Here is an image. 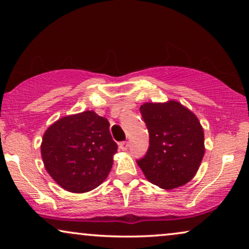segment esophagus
<instances>
[{
    "label": "esophagus",
    "mask_w": 249,
    "mask_h": 249,
    "mask_svg": "<svg viewBox=\"0 0 249 249\" xmlns=\"http://www.w3.org/2000/svg\"><path fill=\"white\" fill-rule=\"evenodd\" d=\"M118 146H120V149L122 150V151H126V150L128 149V142L127 141L120 142V144H118Z\"/></svg>",
    "instance_id": "obj_1"
}]
</instances>
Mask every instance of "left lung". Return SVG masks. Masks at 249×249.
Instances as JSON below:
<instances>
[{"mask_svg": "<svg viewBox=\"0 0 249 249\" xmlns=\"http://www.w3.org/2000/svg\"><path fill=\"white\" fill-rule=\"evenodd\" d=\"M149 131V149L139 167L150 183L163 190L186 184L204 156V133L197 117L176 100L140 107Z\"/></svg>", "mask_w": 249, "mask_h": 249, "instance_id": "8db88e82", "label": "left lung"}]
</instances>
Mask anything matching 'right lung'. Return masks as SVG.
<instances>
[{
    "mask_svg": "<svg viewBox=\"0 0 249 249\" xmlns=\"http://www.w3.org/2000/svg\"><path fill=\"white\" fill-rule=\"evenodd\" d=\"M40 150L47 173L59 186L86 193L107 178L117 144L110 135L109 122L87 110L52 124Z\"/></svg>",
    "mask_w": 249,
    "mask_h": 249,
    "instance_id": "1",
    "label": "right lung"
}]
</instances>
